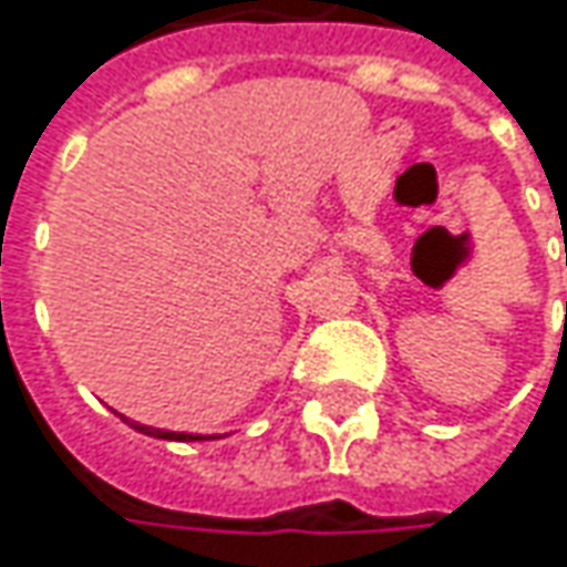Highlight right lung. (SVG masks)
<instances>
[{"label": "right lung", "mask_w": 567, "mask_h": 567, "mask_svg": "<svg viewBox=\"0 0 567 567\" xmlns=\"http://www.w3.org/2000/svg\"><path fill=\"white\" fill-rule=\"evenodd\" d=\"M130 429L142 431V434H148V437H161V441H212V437H221V434H186V431H161L152 429V425H138V422H130L126 415H120Z\"/></svg>", "instance_id": "right-lung-1"}]
</instances>
